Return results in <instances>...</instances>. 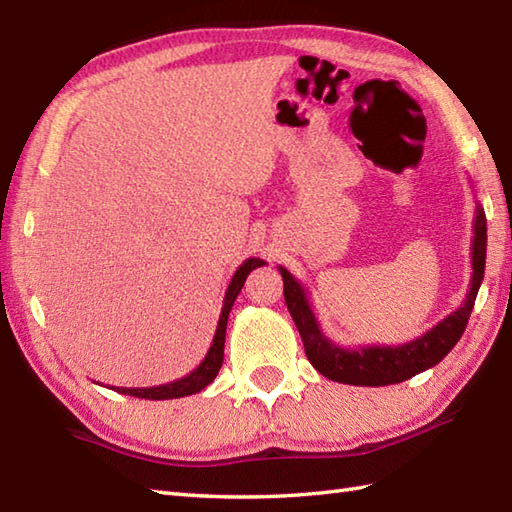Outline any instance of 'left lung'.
<instances>
[{
  "mask_svg": "<svg viewBox=\"0 0 512 512\" xmlns=\"http://www.w3.org/2000/svg\"><path fill=\"white\" fill-rule=\"evenodd\" d=\"M471 284L466 292V301L442 319L436 328L424 332L418 339L402 345H361V347H341L332 343L321 332V325L314 317L310 306L308 290L301 281L292 277L284 266L279 273L284 277V299L301 334L306 356L325 378L343 385H361V387H383L402 383L416 376L424 369L438 365L447 356L455 343L464 334L469 323L471 310L475 306L477 290L482 286L484 266H486V215L480 202H475V220H473V242H471Z\"/></svg>",
  "mask_w": 512,
  "mask_h": 512,
  "instance_id": "8db88e82",
  "label": "left lung"
}]
</instances>
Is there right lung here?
<instances>
[{"label":"right lung","instance_id":"1","mask_svg":"<svg viewBox=\"0 0 512 512\" xmlns=\"http://www.w3.org/2000/svg\"><path fill=\"white\" fill-rule=\"evenodd\" d=\"M266 262L259 257H250L246 262L235 270V275L231 279V284L226 288V297L222 303V314H220V321H217V328H215V336H213V343L209 347V352H206L204 361L189 372L187 376H182L178 380H173V383L167 385H156V387H116L118 394H125V396H134V398H145V400H171V398H184V396H193L202 391L206 385H211L217 372H220L222 361H224V339H226V321H228V312H231L233 303L239 295V290H242L246 277L253 273L255 268L264 266ZM114 389V387H112Z\"/></svg>","mask_w":512,"mask_h":512}]
</instances>
